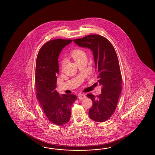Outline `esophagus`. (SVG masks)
<instances>
[{
	"label": "esophagus",
	"mask_w": 155,
	"mask_h": 155,
	"mask_svg": "<svg viewBox=\"0 0 155 155\" xmlns=\"http://www.w3.org/2000/svg\"><path fill=\"white\" fill-rule=\"evenodd\" d=\"M78 98L80 100H83V99H85L86 96L84 94H79Z\"/></svg>",
	"instance_id": "esophagus-1"
}]
</instances>
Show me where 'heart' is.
Instances as JSON below:
<instances>
[{"label": "heart", "instance_id": "1", "mask_svg": "<svg viewBox=\"0 0 155 155\" xmlns=\"http://www.w3.org/2000/svg\"><path fill=\"white\" fill-rule=\"evenodd\" d=\"M69 55L70 57L72 58L74 60L76 63H78L79 61L82 59L83 58H86V54L85 52L82 49L80 48H74L71 50L69 53ZM64 66V62L61 61V68L63 69Z\"/></svg>", "mask_w": 155, "mask_h": 155}]
</instances>
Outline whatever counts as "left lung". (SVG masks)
Here are the masks:
<instances>
[{
	"instance_id": "left-lung-1",
	"label": "left lung",
	"mask_w": 155,
	"mask_h": 155,
	"mask_svg": "<svg viewBox=\"0 0 155 155\" xmlns=\"http://www.w3.org/2000/svg\"><path fill=\"white\" fill-rule=\"evenodd\" d=\"M74 41L79 46L92 50L97 81L102 89L101 94L97 97L91 93L87 94L92 101L89 116L96 122H105L115 112L122 89V76L115 50L108 40L97 34L89 35Z\"/></svg>"
}]
</instances>
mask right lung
<instances>
[{
  "mask_svg": "<svg viewBox=\"0 0 155 155\" xmlns=\"http://www.w3.org/2000/svg\"><path fill=\"white\" fill-rule=\"evenodd\" d=\"M72 41L60 39L50 40L40 48L36 58V97L47 118L58 126H63L69 121L71 107L77 99L73 94L60 96L55 90L60 53Z\"/></svg>",
  "mask_w": 155,
  "mask_h": 155,
  "instance_id": "obj_1",
  "label": "right lung"
}]
</instances>
